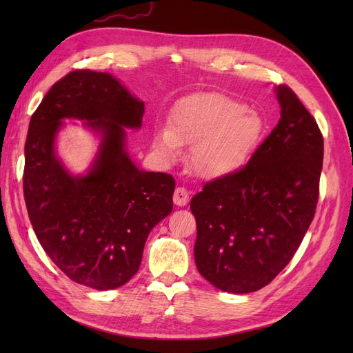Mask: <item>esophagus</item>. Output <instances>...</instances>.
I'll list each match as a JSON object with an SVG mask.
<instances>
[{
    "label": "esophagus",
    "mask_w": 353,
    "mask_h": 353,
    "mask_svg": "<svg viewBox=\"0 0 353 353\" xmlns=\"http://www.w3.org/2000/svg\"><path fill=\"white\" fill-rule=\"evenodd\" d=\"M190 200V194L182 186H179V188L174 190V194H172V201H174V205L177 206H185L188 203Z\"/></svg>",
    "instance_id": "1"
}]
</instances>
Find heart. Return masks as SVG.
<instances>
[{"instance_id":"1","label":"heart","mask_w":353,"mask_h":353,"mask_svg":"<svg viewBox=\"0 0 353 353\" xmlns=\"http://www.w3.org/2000/svg\"><path fill=\"white\" fill-rule=\"evenodd\" d=\"M262 133L264 119L256 110L224 94L201 92L176 104L170 125L156 130L153 145L168 161L182 145H192V170L203 179H220L250 159Z\"/></svg>"}]
</instances>
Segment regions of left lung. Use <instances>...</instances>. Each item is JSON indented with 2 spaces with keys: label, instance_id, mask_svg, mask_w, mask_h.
<instances>
[{
  "label": "left lung",
  "instance_id": "obj_1",
  "mask_svg": "<svg viewBox=\"0 0 353 353\" xmlns=\"http://www.w3.org/2000/svg\"><path fill=\"white\" fill-rule=\"evenodd\" d=\"M281 119L243 168L192 197L199 273L219 290H261L287 267L316 214L323 134L287 85Z\"/></svg>",
  "mask_w": 353,
  "mask_h": 353
}]
</instances>
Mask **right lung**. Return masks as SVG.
I'll use <instances>...</instances> for the list:
<instances>
[{
  "instance_id": "right-lung-1",
  "label": "right lung",
  "mask_w": 353,
  "mask_h": 353,
  "mask_svg": "<svg viewBox=\"0 0 353 353\" xmlns=\"http://www.w3.org/2000/svg\"><path fill=\"white\" fill-rule=\"evenodd\" d=\"M144 103L108 72L76 70L51 86L30 119L24 199L42 249L70 277L94 290L129 282L147 236L172 211L176 182L134 167L125 127L139 129ZM63 117L86 119L102 134L86 176H71L54 153Z\"/></svg>"
}]
</instances>
